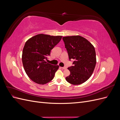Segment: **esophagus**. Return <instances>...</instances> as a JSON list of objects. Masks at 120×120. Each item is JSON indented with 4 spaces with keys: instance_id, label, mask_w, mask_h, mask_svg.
I'll use <instances>...</instances> for the list:
<instances>
[{
    "instance_id": "esophagus-1",
    "label": "esophagus",
    "mask_w": 120,
    "mask_h": 120,
    "mask_svg": "<svg viewBox=\"0 0 120 120\" xmlns=\"http://www.w3.org/2000/svg\"><path fill=\"white\" fill-rule=\"evenodd\" d=\"M62 68L63 69V70H66V69H67V67H62V68Z\"/></svg>"
}]
</instances>
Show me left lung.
<instances>
[{
	"mask_svg": "<svg viewBox=\"0 0 120 120\" xmlns=\"http://www.w3.org/2000/svg\"><path fill=\"white\" fill-rule=\"evenodd\" d=\"M70 60H74L73 66L68 68L70 75L66 81L74 85L85 82L90 78L96 64L95 49L88 40L79 35L63 38Z\"/></svg>",
	"mask_w": 120,
	"mask_h": 120,
	"instance_id": "left-lung-1",
	"label": "left lung"
}]
</instances>
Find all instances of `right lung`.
Segmentation results:
<instances>
[{"label": "right lung", "instance_id": "1", "mask_svg": "<svg viewBox=\"0 0 120 120\" xmlns=\"http://www.w3.org/2000/svg\"><path fill=\"white\" fill-rule=\"evenodd\" d=\"M61 38L62 36L39 34L25 42L22 54L23 66L28 77L34 82L44 85L53 79L59 66L45 60Z\"/></svg>", "mask_w": 120, "mask_h": 120}]
</instances>
